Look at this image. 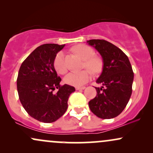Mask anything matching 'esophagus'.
Wrapping results in <instances>:
<instances>
[{
	"mask_svg": "<svg viewBox=\"0 0 153 153\" xmlns=\"http://www.w3.org/2000/svg\"><path fill=\"white\" fill-rule=\"evenodd\" d=\"M75 89H76V90H84V89H85V87H76L75 88Z\"/></svg>",
	"mask_w": 153,
	"mask_h": 153,
	"instance_id": "esophagus-1",
	"label": "esophagus"
}]
</instances>
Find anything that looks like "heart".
I'll list each match as a JSON object with an SVG mask.
<instances>
[{
	"label": "heart",
	"mask_w": 153,
	"mask_h": 153,
	"mask_svg": "<svg viewBox=\"0 0 153 153\" xmlns=\"http://www.w3.org/2000/svg\"><path fill=\"white\" fill-rule=\"evenodd\" d=\"M74 51L84 60V66L94 73L101 69V62L97 57H94V51L90 47L85 45H78L74 47ZM54 67L57 72L64 74L67 72V65L65 61V54L60 51L56 54L54 59ZM91 72L88 70L80 72H71L65 77L64 81L73 86H82L90 80Z\"/></svg>",
	"instance_id": "heart-1"
}]
</instances>
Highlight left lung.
Returning <instances> with one entry per match:
<instances>
[{"label":"left lung","mask_w":153,"mask_h":153,"mask_svg":"<svg viewBox=\"0 0 153 153\" xmlns=\"http://www.w3.org/2000/svg\"><path fill=\"white\" fill-rule=\"evenodd\" d=\"M103 59V71L96 80L102 86L96 88V97L88 103L89 108L101 119H112L120 114L129 102L134 80L129 58L120 49L103 39H91Z\"/></svg>","instance_id":"8db88e82"}]
</instances>
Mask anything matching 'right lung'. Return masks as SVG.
Returning <instances> with one entry per match:
<instances>
[{
  "mask_svg": "<svg viewBox=\"0 0 153 153\" xmlns=\"http://www.w3.org/2000/svg\"><path fill=\"white\" fill-rule=\"evenodd\" d=\"M65 45L45 44L38 47L22 62L17 78V91L23 107L31 117L45 123L55 122L65 113L75 88L61 86L54 59ZM57 88L56 94L52 92Z\"/></svg>",
  "mask_w": 153,
  "mask_h": 153,
  "instance_id": "add662e5",
  "label": "right lung"
}]
</instances>
